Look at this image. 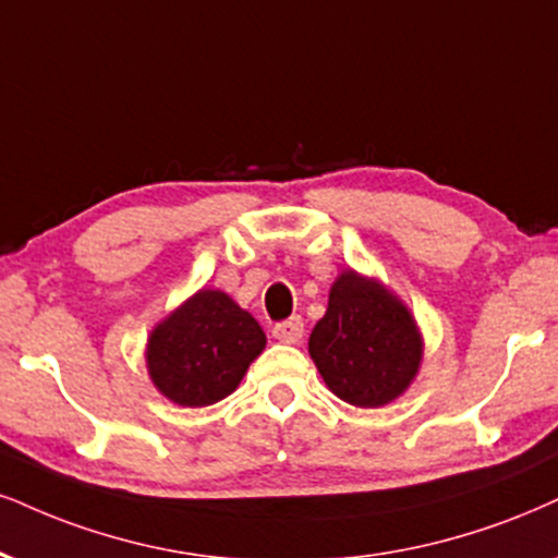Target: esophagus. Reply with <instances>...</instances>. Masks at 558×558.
<instances>
[{
  "label": "esophagus",
  "instance_id": "esophagus-1",
  "mask_svg": "<svg viewBox=\"0 0 558 558\" xmlns=\"http://www.w3.org/2000/svg\"><path fill=\"white\" fill-rule=\"evenodd\" d=\"M271 333L284 343H298L302 339V333H305V323H302L300 315H292V318L277 323Z\"/></svg>",
  "mask_w": 558,
  "mask_h": 558
}]
</instances>
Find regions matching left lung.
I'll list each match as a JSON object with an SVG mask.
<instances>
[{
    "instance_id": "8db88e82",
    "label": "left lung",
    "mask_w": 558,
    "mask_h": 558,
    "mask_svg": "<svg viewBox=\"0 0 558 558\" xmlns=\"http://www.w3.org/2000/svg\"><path fill=\"white\" fill-rule=\"evenodd\" d=\"M307 349L328 388L362 409L401 396L422 362V336L403 302L354 271L336 279Z\"/></svg>"
}]
</instances>
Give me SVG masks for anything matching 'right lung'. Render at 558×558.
I'll return each mask as SVG.
<instances>
[{
    "label": "right lung",
    "mask_w": 558,
    "mask_h": 558,
    "mask_svg": "<svg viewBox=\"0 0 558 558\" xmlns=\"http://www.w3.org/2000/svg\"><path fill=\"white\" fill-rule=\"evenodd\" d=\"M264 347L251 313L225 292L202 290L149 336L147 367L162 396L196 409L230 396Z\"/></svg>",
    "instance_id": "1"
}]
</instances>
